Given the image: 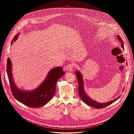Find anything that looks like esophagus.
<instances>
[{"label":"esophagus","mask_w":134,"mask_h":134,"mask_svg":"<svg viewBox=\"0 0 134 134\" xmlns=\"http://www.w3.org/2000/svg\"><path fill=\"white\" fill-rule=\"evenodd\" d=\"M66 69L68 70L69 72H72L73 69V64H69L67 66Z\"/></svg>","instance_id":"1"}]
</instances>
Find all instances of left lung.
<instances>
[{
	"mask_svg": "<svg viewBox=\"0 0 134 134\" xmlns=\"http://www.w3.org/2000/svg\"><path fill=\"white\" fill-rule=\"evenodd\" d=\"M118 38L120 42L121 43V46L122 48H124V43L122 40L121 38L118 35ZM75 74L76 75L77 78L78 79V92H79V96L81 97V99L83 100L84 102H85L86 104L88 105L89 106L91 107H93L94 108H105L107 106L109 105V104L113 103V102H115L117 99H118L120 97H118V98H115V99L111 100L110 102L103 103H101L99 102H96V101H94V100L92 99L91 98L89 97V96H87V94L85 93L84 89V83H83V77L82 76L80 72L78 71H76L75 72ZM124 90H122V91Z\"/></svg>",
	"mask_w": 134,
	"mask_h": 134,
	"instance_id": "obj_1",
	"label": "left lung"
}]
</instances>
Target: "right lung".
<instances>
[{"mask_svg": "<svg viewBox=\"0 0 134 134\" xmlns=\"http://www.w3.org/2000/svg\"><path fill=\"white\" fill-rule=\"evenodd\" d=\"M19 35V33H18L14 37L12 44L14 41L17 40ZM7 71L10 89L14 97L23 104L33 108L43 106L51 100L55 93L58 80L65 74L61 67H55L50 71L44 82L38 88L27 91L18 88L14 83L12 72V63L9 58L7 59Z\"/></svg>", "mask_w": 134, "mask_h": 134, "instance_id": "1", "label": "right lung"}]
</instances>
